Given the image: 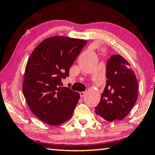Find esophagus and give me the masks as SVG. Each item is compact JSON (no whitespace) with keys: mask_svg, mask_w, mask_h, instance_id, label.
<instances>
[{"mask_svg":"<svg viewBox=\"0 0 155 155\" xmlns=\"http://www.w3.org/2000/svg\"><path fill=\"white\" fill-rule=\"evenodd\" d=\"M86 94V92H80V97H84Z\"/></svg>","mask_w":155,"mask_h":155,"instance_id":"34e87169","label":"esophagus"}]
</instances>
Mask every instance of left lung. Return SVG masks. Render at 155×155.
Returning a JSON list of instances; mask_svg holds the SVG:
<instances>
[{
    "instance_id": "1",
    "label": "left lung",
    "mask_w": 155,
    "mask_h": 155,
    "mask_svg": "<svg viewBox=\"0 0 155 155\" xmlns=\"http://www.w3.org/2000/svg\"><path fill=\"white\" fill-rule=\"evenodd\" d=\"M106 76V86L95 112L110 122L121 120L130 114L137 102V79L129 62L119 54L110 57Z\"/></svg>"
}]
</instances>
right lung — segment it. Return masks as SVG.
Segmentation results:
<instances>
[{"label":"right lung","instance_id":"1","mask_svg":"<svg viewBox=\"0 0 155 155\" xmlns=\"http://www.w3.org/2000/svg\"><path fill=\"white\" fill-rule=\"evenodd\" d=\"M87 41L55 36L42 41L26 64L23 93L32 113L43 122L58 125L72 117L79 93L61 87Z\"/></svg>","mask_w":155,"mask_h":155}]
</instances>
